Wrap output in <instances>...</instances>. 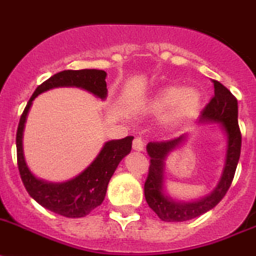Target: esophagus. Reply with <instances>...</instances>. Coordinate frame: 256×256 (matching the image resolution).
<instances>
[{"label": "esophagus", "instance_id": "obj_1", "mask_svg": "<svg viewBox=\"0 0 256 256\" xmlns=\"http://www.w3.org/2000/svg\"><path fill=\"white\" fill-rule=\"evenodd\" d=\"M132 148H133V150L142 152L144 150V141L141 140L140 137H136V138L133 140Z\"/></svg>", "mask_w": 256, "mask_h": 256}]
</instances>
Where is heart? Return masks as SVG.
<instances>
[{
  "mask_svg": "<svg viewBox=\"0 0 256 256\" xmlns=\"http://www.w3.org/2000/svg\"><path fill=\"white\" fill-rule=\"evenodd\" d=\"M202 96L196 88L182 85H168L152 95L146 111L153 116H164L168 128H176L199 115Z\"/></svg>",
  "mask_w": 256,
  "mask_h": 256,
  "instance_id": "heart-1",
  "label": "heart"
}]
</instances>
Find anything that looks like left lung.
I'll return each instance as SVG.
<instances>
[{
  "instance_id": "obj_1",
  "label": "left lung",
  "mask_w": 256,
  "mask_h": 256,
  "mask_svg": "<svg viewBox=\"0 0 256 256\" xmlns=\"http://www.w3.org/2000/svg\"><path fill=\"white\" fill-rule=\"evenodd\" d=\"M214 95L210 102L204 107L200 115V123H220L226 134V157L222 174L218 184L206 198L196 202H178L168 196L164 190V160L170 152L186 140V134L168 141H156L146 145V152L150 157V166L148 178L144 186V194L148 206L153 209L162 221L166 222H183L202 216L218 204L226 195L240 156V137L238 126V102L236 96L222 84L212 80Z\"/></svg>"
}]
</instances>
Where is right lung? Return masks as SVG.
Returning a JSON list of instances; mask_svg holds the SVG:
<instances>
[{
  "mask_svg": "<svg viewBox=\"0 0 256 256\" xmlns=\"http://www.w3.org/2000/svg\"><path fill=\"white\" fill-rule=\"evenodd\" d=\"M104 70L82 69V70H62L56 73L36 88L23 111L16 130V161L23 184L28 195L46 209L69 218L88 216L92 209L99 206L104 200L107 186L115 172L118 164L130 153L132 136L122 140H111L103 145L92 164L76 178L62 183H52L36 178L31 172L23 154V130L27 114L32 100L42 92L54 88L76 86L94 94L96 98L106 99L107 84Z\"/></svg>",
  "mask_w": 256,
  "mask_h": 256,
  "instance_id": "1",
  "label": "right lung"
}]
</instances>
